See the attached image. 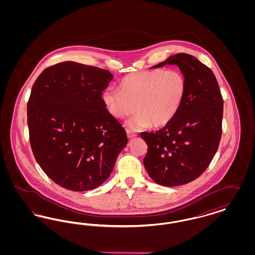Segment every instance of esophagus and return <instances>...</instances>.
Listing matches in <instances>:
<instances>
[{
  "mask_svg": "<svg viewBox=\"0 0 255 255\" xmlns=\"http://www.w3.org/2000/svg\"><path fill=\"white\" fill-rule=\"evenodd\" d=\"M126 132H127V136H128L129 139H131V138H133L134 136H136V133H133V132L130 131V130H127Z\"/></svg>",
  "mask_w": 255,
  "mask_h": 255,
  "instance_id": "esophagus-1",
  "label": "esophagus"
}]
</instances>
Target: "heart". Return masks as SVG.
I'll list each match as a JSON object with an SVG mask.
<instances>
[{
	"instance_id": "1",
	"label": "heart",
	"mask_w": 255,
	"mask_h": 255,
	"mask_svg": "<svg viewBox=\"0 0 255 255\" xmlns=\"http://www.w3.org/2000/svg\"><path fill=\"white\" fill-rule=\"evenodd\" d=\"M186 80L179 70H151L132 73L121 81L120 90L107 88L103 102L116 119H124L133 110L128 122L132 129L155 127L169 123L182 106Z\"/></svg>"
}]
</instances>
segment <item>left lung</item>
Wrapping results in <instances>:
<instances>
[{
    "mask_svg": "<svg viewBox=\"0 0 255 255\" xmlns=\"http://www.w3.org/2000/svg\"><path fill=\"white\" fill-rule=\"evenodd\" d=\"M165 65H177L186 80L182 106L162 129L140 136L148 145V175L160 185L177 186L200 177L216 154L224 101L214 73L194 56L178 53L152 69Z\"/></svg>",
    "mask_w": 255,
    "mask_h": 255,
    "instance_id": "1",
    "label": "left lung"
}]
</instances>
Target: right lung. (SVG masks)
Segmentation results:
<instances>
[{"label":"right lung","mask_w":255,"mask_h":255,"mask_svg":"<svg viewBox=\"0 0 255 255\" xmlns=\"http://www.w3.org/2000/svg\"><path fill=\"white\" fill-rule=\"evenodd\" d=\"M112 73L73 61L44 70L27 102L29 141L49 179L73 191L92 190L111 175L128 139L106 109Z\"/></svg>","instance_id":"add662e5"}]
</instances>
